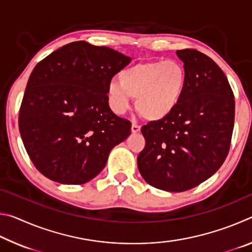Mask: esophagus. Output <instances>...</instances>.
Wrapping results in <instances>:
<instances>
[{"label":"esophagus","mask_w":252,"mask_h":252,"mask_svg":"<svg viewBox=\"0 0 252 252\" xmlns=\"http://www.w3.org/2000/svg\"><path fill=\"white\" fill-rule=\"evenodd\" d=\"M140 130H141V126H138V125H135V123H133V125H132L131 131L133 132V133H136V132H140Z\"/></svg>","instance_id":"34e87169"}]
</instances>
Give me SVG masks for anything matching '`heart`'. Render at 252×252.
<instances>
[{
    "mask_svg": "<svg viewBox=\"0 0 252 252\" xmlns=\"http://www.w3.org/2000/svg\"><path fill=\"white\" fill-rule=\"evenodd\" d=\"M117 82L106 87L111 110L125 113L130 96L135 97V108L148 120L158 121L177 108L185 92L187 71L176 60L136 63L118 74Z\"/></svg>",
    "mask_w": 252,
    "mask_h": 252,
    "instance_id": "1",
    "label": "heart"
}]
</instances>
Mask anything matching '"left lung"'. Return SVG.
Instances as JSON below:
<instances>
[{"label":"left lung","mask_w":252,"mask_h":252,"mask_svg":"<svg viewBox=\"0 0 252 252\" xmlns=\"http://www.w3.org/2000/svg\"><path fill=\"white\" fill-rule=\"evenodd\" d=\"M177 55L187 71L185 92L168 117L142 126L146 147L138 156L146 182L168 192L192 189L218 171L234 123L233 93L218 64L197 50Z\"/></svg>","instance_id":"obj_1"}]
</instances>
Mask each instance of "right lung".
Masks as SVG:
<instances>
[{
	"instance_id": "1",
	"label": "right lung",
	"mask_w": 252,
	"mask_h": 252,
	"mask_svg": "<svg viewBox=\"0 0 252 252\" xmlns=\"http://www.w3.org/2000/svg\"><path fill=\"white\" fill-rule=\"evenodd\" d=\"M131 58L106 46L72 42L37 63L30 75L19 129L30 159L50 180L82 185L105 167L131 133L116 116L106 87Z\"/></svg>"
}]
</instances>
